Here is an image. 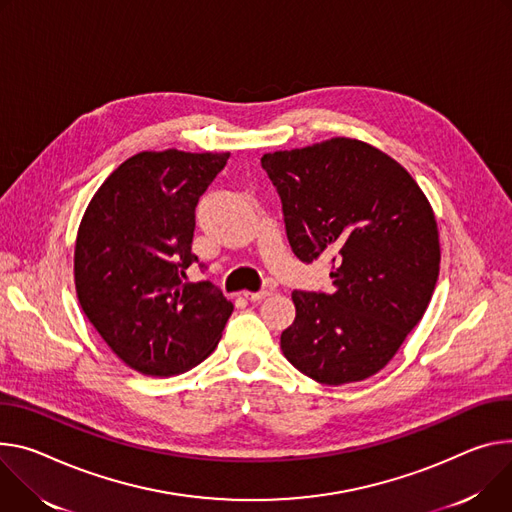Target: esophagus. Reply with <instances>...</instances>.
<instances>
[{
    "label": "esophagus",
    "mask_w": 512,
    "mask_h": 512,
    "mask_svg": "<svg viewBox=\"0 0 512 512\" xmlns=\"http://www.w3.org/2000/svg\"><path fill=\"white\" fill-rule=\"evenodd\" d=\"M271 294V290H257V292H243V296L247 298V300H251V302H259V300H263V298H267Z\"/></svg>",
    "instance_id": "esophagus-1"
}]
</instances>
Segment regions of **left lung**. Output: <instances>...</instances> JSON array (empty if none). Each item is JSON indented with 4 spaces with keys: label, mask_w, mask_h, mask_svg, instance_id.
I'll return each instance as SVG.
<instances>
[{
    "label": "left lung",
    "mask_w": 512,
    "mask_h": 512,
    "mask_svg": "<svg viewBox=\"0 0 512 512\" xmlns=\"http://www.w3.org/2000/svg\"><path fill=\"white\" fill-rule=\"evenodd\" d=\"M261 167L282 200L292 253L302 263L331 257V292H292L284 355L327 386L378 374L423 318L439 277L425 194L392 157L343 136L267 153Z\"/></svg>",
    "instance_id": "left-lung-1"
}]
</instances>
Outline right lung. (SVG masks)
<instances>
[{
	"instance_id": "right-lung-1",
	"label": "right lung",
	"mask_w": 512,
	"mask_h": 512,
	"mask_svg": "<svg viewBox=\"0 0 512 512\" xmlns=\"http://www.w3.org/2000/svg\"><path fill=\"white\" fill-rule=\"evenodd\" d=\"M228 153L145 151L96 192L75 243L77 298L108 347L145 376H175L206 359L235 310L210 280L183 282L196 206Z\"/></svg>"
}]
</instances>
